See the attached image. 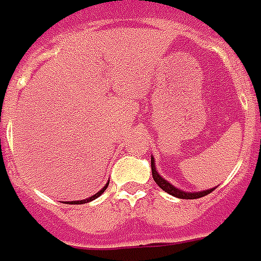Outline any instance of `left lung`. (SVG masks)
<instances>
[{
	"instance_id": "8db88e82",
	"label": "left lung",
	"mask_w": 261,
	"mask_h": 261,
	"mask_svg": "<svg viewBox=\"0 0 261 261\" xmlns=\"http://www.w3.org/2000/svg\"><path fill=\"white\" fill-rule=\"evenodd\" d=\"M151 174H153V180L156 181V184L163 191H166L170 195H173V197H177V198L181 199H195V198H201V197H205V195H208L210 193H212L214 190H215V187L214 188H210V190H204V191H195V193H188V191H182L180 188H177L174 187L171 182L163 178L162 175L159 174V171L156 170V163H154V157L151 156Z\"/></svg>"
}]
</instances>
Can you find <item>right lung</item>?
Returning <instances> with one entry per match:
<instances>
[{
  "label": "right lung",
  "instance_id": "right-lung-1",
  "mask_svg": "<svg viewBox=\"0 0 261 261\" xmlns=\"http://www.w3.org/2000/svg\"><path fill=\"white\" fill-rule=\"evenodd\" d=\"M108 184H110V181H108V182H107V184H105V186L102 187V190H99V191H98L97 194H94V195H91V197H90V198L81 199V201H68V204L75 205V204H86V202H90V201H92V199L98 198V197H99V195H101V194L104 193L105 190H107V187H108ZM64 204H67V202H64Z\"/></svg>",
  "mask_w": 261,
  "mask_h": 261
}]
</instances>
